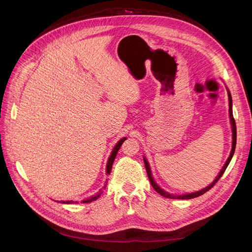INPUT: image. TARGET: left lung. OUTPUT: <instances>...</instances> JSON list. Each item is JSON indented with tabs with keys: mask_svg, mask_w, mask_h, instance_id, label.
Wrapping results in <instances>:
<instances>
[{
	"mask_svg": "<svg viewBox=\"0 0 252 252\" xmlns=\"http://www.w3.org/2000/svg\"><path fill=\"white\" fill-rule=\"evenodd\" d=\"M228 91V98H229V117H230V123H231V127H232V149H231V152H230V156L229 158H227V161L225 163V165L223 166L222 170L220 171L219 175L216 178V180L213 181L211 184L209 186H207L206 188H203L202 190H199V191L196 192H192V193H187V194H182V195H175V194H170L167 191H165V190H163L161 187H159L157 183L155 182L154 178H152V174H151V171H150V167H149V164L147 162V159L144 158V163H145V167H146V171H147V174H148V179L151 183V186L154 187V189L156 190V191L158 193H159L161 195L165 196V197H168V199H179V200H189V199H193V197H197L200 196L202 194H204L205 192H207L209 189H211L213 186L216 185V183L220 180V178L222 177L223 173L225 172L227 166L229 165L231 158L233 157V154H234V150H235V144H236V126H235V121L233 119V114H232V98H231V94H230V91Z\"/></svg>",
	"mask_w": 252,
	"mask_h": 252,
	"instance_id": "obj_1",
	"label": "left lung"
}]
</instances>
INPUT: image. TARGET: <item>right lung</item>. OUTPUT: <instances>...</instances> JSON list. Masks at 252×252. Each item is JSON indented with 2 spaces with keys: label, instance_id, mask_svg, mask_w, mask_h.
<instances>
[{
  "label": "right lung",
  "instance_id": "1",
  "mask_svg": "<svg viewBox=\"0 0 252 252\" xmlns=\"http://www.w3.org/2000/svg\"><path fill=\"white\" fill-rule=\"evenodd\" d=\"M126 140V138H123V139H121L118 143H117V145L116 146H114V148H113V150H112V152H111V155H110V157H109V158H108V162H107V166H106V173L107 174H109L110 173V171H111V167H112V164H113V161H114V158H116V157H117V154H118V151H119V149H120V147H121V145L123 144V142ZM106 184H107V183H106ZM106 184H105V186H104V188L106 187ZM102 190H100V191H98L95 195H93V196H90V197H87V199H85V200H83L81 203H90V202H93V201H95L97 197H100V195L102 194ZM62 203L63 204H77L78 203V201H62Z\"/></svg>",
  "mask_w": 252,
  "mask_h": 252
}]
</instances>
